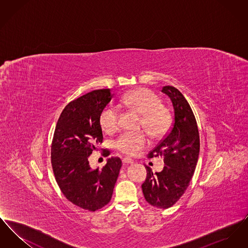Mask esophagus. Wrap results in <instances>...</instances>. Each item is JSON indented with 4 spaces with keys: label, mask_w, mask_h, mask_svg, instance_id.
<instances>
[{
    "label": "esophagus",
    "mask_w": 248,
    "mask_h": 248,
    "mask_svg": "<svg viewBox=\"0 0 248 248\" xmlns=\"http://www.w3.org/2000/svg\"><path fill=\"white\" fill-rule=\"evenodd\" d=\"M134 162L129 159V158H124L123 159V164L124 165H131V164H133Z\"/></svg>",
    "instance_id": "34e87169"
}]
</instances>
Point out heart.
<instances>
[{
	"label": "heart",
	"instance_id": "obj_1",
	"mask_svg": "<svg viewBox=\"0 0 248 248\" xmlns=\"http://www.w3.org/2000/svg\"><path fill=\"white\" fill-rule=\"evenodd\" d=\"M122 105L128 110L140 115V129L145 130L154 140L164 138L172 125L169 109L162 105L161 98L146 88H137L124 94ZM99 124L106 134H113L119 128L120 113L115 107L108 105L100 112ZM115 148L127 156H136L149 145L146 134L124 133L115 140Z\"/></svg>",
	"mask_w": 248,
	"mask_h": 248
}]
</instances>
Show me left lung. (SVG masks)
Returning a JSON list of instances; mask_svg holds the SVG:
<instances>
[{
  "instance_id": "left-lung-1",
  "label": "left lung",
  "mask_w": 248,
  "mask_h": 248,
  "mask_svg": "<svg viewBox=\"0 0 248 248\" xmlns=\"http://www.w3.org/2000/svg\"><path fill=\"white\" fill-rule=\"evenodd\" d=\"M167 94L174 107V122L164 140L148 154L149 158L164 156V169L154 175L149 166L142 184L146 201L153 206L166 209L184 194L194 174L200 152L197 123L188 101L176 87L166 85Z\"/></svg>"
}]
</instances>
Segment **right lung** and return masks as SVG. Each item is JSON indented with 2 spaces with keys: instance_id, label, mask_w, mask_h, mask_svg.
Returning <instances> with one entry per match:
<instances>
[{
  "instance_id": "obj_1",
  "label": "right lung",
  "mask_w": 248,
  "mask_h": 248,
  "mask_svg": "<svg viewBox=\"0 0 248 248\" xmlns=\"http://www.w3.org/2000/svg\"><path fill=\"white\" fill-rule=\"evenodd\" d=\"M112 96L110 89H98L71 101L59 116L51 146L59 189L73 204L92 212L109 202L122 166L118 157L108 159L101 169H92L88 162L103 141L98 119Z\"/></svg>"
}]
</instances>
